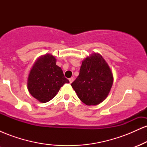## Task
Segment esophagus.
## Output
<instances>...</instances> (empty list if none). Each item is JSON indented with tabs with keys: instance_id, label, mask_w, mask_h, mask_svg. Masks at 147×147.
Here are the masks:
<instances>
[{
	"instance_id": "1",
	"label": "esophagus",
	"mask_w": 147,
	"mask_h": 147,
	"mask_svg": "<svg viewBox=\"0 0 147 147\" xmlns=\"http://www.w3.org/2000/svg\"><path fill=\"white\" fill-rule=\"evenodd\" d=\"M73 81H74V78H73V77H71V78L69 79V82H70V84H71L72 82H73Z\"/></svg>"
}]
</instances>
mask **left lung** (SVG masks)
<instances>
[{"instance_id":"8db88e82","label":"left lung","mask_w":147,"mask_h":147,"mask_svg":"<svg viewBox=\"0 0 147 147\" xmlns=\"http://www.w3.org/2000/svg\"><path fill=\"white\" fill-rule=\"evenodd\" d=\"M113 83L109 65L102 55L93 53L82 61L79 75L71 86L82 102L95 106L106 99Z\"/></svg>"}]
</instances>
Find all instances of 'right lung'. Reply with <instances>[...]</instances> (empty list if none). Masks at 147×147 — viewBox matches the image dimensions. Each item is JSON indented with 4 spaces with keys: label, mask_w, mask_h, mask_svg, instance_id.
Here are the masks:
<instances>
[{
    "label": "right lung",
    "mask_w": 147,
    "mask_h": 147,
    "mask_svg": "<svg viewBox=\"0 0 147 147\" xmlns=\"http://www.w3.org/2000/svg\"><path fill=\"white\" fill-rule=\"evenodd\" d=\"M56 61L51 55H43L37 59L30 72L28 89L40 102L45 103L51 100L61 87L69 83L61 68L56 65Z\"/></svg>",
    "instance_id": "add662e5"
}]
</instances>
